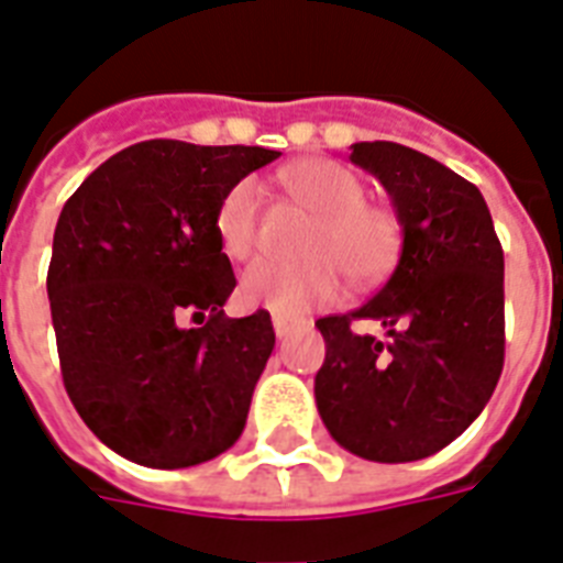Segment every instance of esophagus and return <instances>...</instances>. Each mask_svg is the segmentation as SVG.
Returning <instances> with one entry per match:
<instances>
[{
  "label": "esophagus",
  "mask_w": 563,
  "mask_h": 563,
  "mask_svg": "<svg viewBox=\"0 0 563 563\" xmlns=\"http://www.w3.org/2000/svg\"><path fill=\"white\" fill-rule=\"evenodd\" d=\"M272 323H274V335L280 338V341L283 338H289L295 329L303 327V321H291V318H286V314H274Z\"/></svg>",
  "instance_id": "obj_1"
}]
</instances>
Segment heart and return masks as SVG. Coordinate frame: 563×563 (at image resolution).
<instances>
[{
	"instance_id": "1",
	"label": "heart",
	"mask_w": 563,
	"mask_h": 563,
	"mask_svg": "<svg viewBox=\"0 0 563 563\" xmlns=\"http://www.w3.org/2000/svg\"><path fill=\"white\" fill-rule=\"evenodd\" d=\"M283 185L312 210L300 245V263H254L242 274L240 297L274 314H303L332 303L341 291V272L353 283L378 280L396 260L399 225L385 208L364 202V187L346 167L323 158L291 164ZM260 185L236 181L217 208V236L228 257L245 260L257 249Z\"/></svg>"
}]
</instances>
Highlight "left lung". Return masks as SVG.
I'll return each instance as SVG.
<instances>
[{
  "instance_id": "8db88e82",
  "label": "left lung",
  "mask_w": 563,
  "mask_h": 563,
  "mask_svg": "<svg viewBox=\"0 0 563 563\" xmlns=\"http://www.w3.org/2000/svg\"><path fill=\"white\" fill-rule=\"evenodd\" d=\"M350 162L385 185L401 254L373 300L314 323L327 341L314 401L350 454L413 463L454 442L495 393L506 346L504 249L483 194L431 155L361 141ZM353 320H378L388 341L355 336Z\"/></svg>"
}]
</instances>
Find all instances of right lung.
<instances>
[{"mask_svg": "<svg viewBox=\"0 0 563 563\" xmlns=\"http://www.w3.org/2000/svg\"><path fill=\"white\" fill-rule=\"evenodd\" d=\"M280 153L141 141L63 205L48 300L68 399L115 454L190 468L240 440L274 350L268 312L225 318L236 286L222 196ZM185 317L202 328H181Z\"/></svg>", "mask_w": 563, "mask_h": 563, "instance_id": "obj_1", "label": "right lung"}]
</instances>
